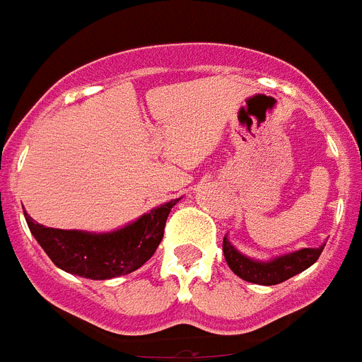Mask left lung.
<instances>
[{
  "instance_id": "8db88e82",
  "label": "left lung",
  "mask_w": 362,
  "mask_h": 362,
  "mask_svg": "<svg viewBox=\"0 0 362 362\" xmlns=\"http://www.w3.org/2000/svg\"><path fill=\"white\" fill-rule=\"evenodd\" d=\"M323 247L325 245H322L320 248H300L296 252L279 256L271 262H256V259L247 258L245 254L235 250L233 245L228 241V237H224V241H222V252H224V258L231 271L239 279L259 286L280 284V282L303 273L312 263L317 262L320 254L323 252Z\"/></svg>"
}]
</instances>
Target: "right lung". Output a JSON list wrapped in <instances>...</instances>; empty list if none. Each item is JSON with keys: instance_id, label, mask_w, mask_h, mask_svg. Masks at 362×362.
<instances>
[{"instance_id": "right-lung-1", "label": "right lung", "mask_w": 362, "mask_h": 362, "mask_svg": "<svg viewBox=\"0 0 362 362\" xmlns=\"http://www.w3.org/2000/svg\"><path fill=\"white\" fill-rule=\"evenodd\" d=\"M177 202L179 198L155 207L129 226L110 233L46 228L28 213L24 215L37 243L57 267L83 279L106 280L132 273L151 258L163 241L168 215Z\"/></svg>"}]
</instances>
